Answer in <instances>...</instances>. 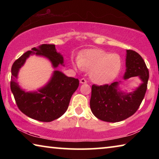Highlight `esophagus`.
<instances>
[{
  "mask_svg": "<svg viewBox=\"0 0 159 159\" xmlns=\"http://www.w3.org/2000/svg\"><path fill=\"white\" fill-rule=\"evenodd\" d=\"M80 83H87V80H86L84 78H83V79H81L80 80Z\"/></svg>",
  "mask_w": 159,
  "mask_h": 159,
  "instance_id": "esophagus-1",
  "label": "esophagus"
}]
</instances>
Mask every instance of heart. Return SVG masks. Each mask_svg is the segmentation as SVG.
Segmentation results:
<instances>
[{
	"label": "heart",
	"instance_id": "b5f03b06",
	"mask_svg": "<svg viewBox=\"0 0 159 159\" xmlns=\"http://www.w3.org/2000/svg\"><path fill=\"white\" fill-rule=\"evenodd\" d=\"M122 65L120 55L102 49L84 50L74 66L79 70H90V76L98 84L109 83L116 77Z\"/></svg>",
	"mask_w": 159,
	"mask_h": 159
}]
</instances>
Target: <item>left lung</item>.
I'll return each instance as SVG.
<instances>
[{
    "instance_id": "1",
    "label": "left lung",
    "mask_w": 159,
    "mask_h": 159,
    "mask_svg": "<svg viewBox=\"0 0 159 159\" xmlns=\"http://www.w3.org/2000/svg\"><path fill=\"white\" fill-rule=\"evenodd\" d=\"M126 67L124 79L139 76L143 82L133 93L125 95L118 92V82L111 85H92L90 109L97 118L103 121L119 122L131 116L144 98L149 74L144 60L135 51L127 50Z\"/></svg>"
}]
</instances>
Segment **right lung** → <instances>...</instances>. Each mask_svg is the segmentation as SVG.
<instances>
[{"label":"right lung","instance_id":"1","mask_svg":"<svg viewBox=\"0 0 159 159\" xmlns=\"http://www.w3.org/2000/svg\"><path fill=\"white\" fill-rule=\"evenodd\" d=\"M36 54L48 57L54 67L63 64V57L56 52L55 45L42 44L36 48L24 53L13 63L10 89L14 95L19 109L26 116L42 122H50L61 116L68 109L70 99L77 90L79 80L68 77L59 71L54 72L48 84L39 90V93H25L17 83L19 69L29 55Z\"/></svg>","mask_w":159,"mask_h":159}]
</instances>
